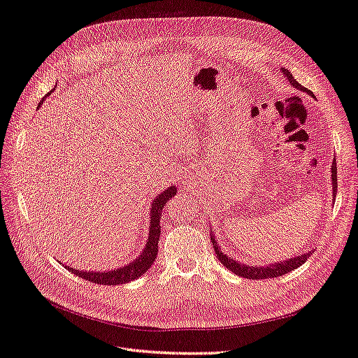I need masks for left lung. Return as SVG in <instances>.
<instances>
[{"label": "left lung", "instance_id": "left-lung-1", "mask_svg": "<svg viewBox=\"0 0 358 358\" xmlns=\"http://www.w3.org/2000/svg\"><path fill=\"white\" fill-rule=\"evenodd\" d=\"M282 73L285 78H287V81L291 83V85L294 87V89L299 90V92H306L308 94H312L310 90H307L306 87H303L301 84H299L298 81L294 80L292 73L289 72L287 69H285V67H282ZM331 183H333V199H336V194H337V167H336V161H333V166H331ZM212 231V230H210ZM210 241H212V245H214V251L215 255L218 257V260L221 264H223L229 271L235 273L236 275L239 277H244V278H250V280H262V278H274V277H280L286 273H291L294 271V269H296L298 266H301L307 257L310 256V253H304V255H299V256H295V257H291V259H286V260H280V262H275V264H269V265H264V266H255V265H245L243 262H238L236 259L234 257H229L227 255H224L223 251H221L217 239H215V235L210 234Z\"/></svg>", "mask_w": 358, "mask_h": 358}]
</instances>
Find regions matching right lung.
<instances>
[{"label":"right lung","instance_id":"obj_1","mask_svg":"<svg viewBox=\"0 0 358 358\" xmlns=\"http://www.w3.org/2000/svg\"><path fill=\"white\" fill-rule=\"evenodd\" d=\"M48 94H51V92ZM46 96L42 98L41 102H38L37 108H41V105L46 99ZM176 192H178L176 187H169L167 189H164L161 194H158L155 199H153L152 206H150V217H149L150 224H149V236L146 241V245H144V250L141 251L140 256L137 259H134L131 264L123 265L117 269H111V271H83V269L69 268L66 265L64 266L81 278H85L89 280V282L98 283V285H105V286L129 283L132 280L141 277L152 266V264L155 262L157 255H158V241L161 234L162 209L173 196H176Z\"/></svg>","mask_w":358,"mask_h":358}]
</instances>
